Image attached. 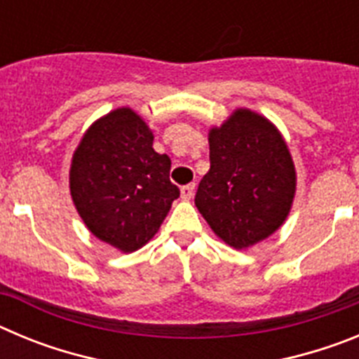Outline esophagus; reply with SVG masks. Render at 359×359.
I'll return each instance as SVG.
<instances>
[{"label":"esophagus","mask_w":359,"mask_h":359,"mask_svg":"<svg viewBox=\"0 0 359 359\" xmlns=\"http://www.w3.org/2000/svg\"><path fill=\"white\" fill-rule=\"evenodd\" d=\"M194 192H196V183H189V185L182 187V199L189 201V199L194 198Z\"/></svg>","instance_id":"34e87169"}]
</instances>
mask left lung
<instances>
[{"label":"left lung","instance_id":"obj_1","mask_svg":"<svg viewBox=\"0 0 359 359\" xmlns=\"http://www.w3.org/2000/svg\"><path fill=\"white\" fill-rule=\"evenodd\" d=\"M210 170L196 207L224 244L248 250L284 224L297 192V170L284 136L271 120L237 107L208 131Z\"/></svg>","mask_w":359,"mask_h":359}]
</instances>
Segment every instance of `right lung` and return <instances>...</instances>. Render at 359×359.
<instances>
[{"label": "right lung", "mask_w": 359, "mask_h": 359, "mask_svg": "<svg viewBox=\"0 0 359 359\" xmlns=\"http://www.w3.org/2000/svg\"><path fill=\"white\" fill-rule=\"evenodd\" d=\"M151 128L131 107H116L86 129L69 165V194L82 223L122 253L160 230L180 190L170 158L152 149Z\"/></svg>", "instance_id": "obj_1"}]
</instances>
